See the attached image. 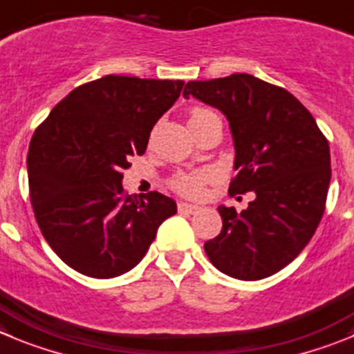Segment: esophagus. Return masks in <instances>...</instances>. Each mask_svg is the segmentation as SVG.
Returning a JSON list of instances; mask_svg holds the SVG:
<instances>
[{"label":"esophagus","instance_id":"esophagus-1","mask_svg":"<svg viewBox=\"0 0 354 354\" xmlns=\"http://www.w3.org/2000/svg\"><path fill=\"white\" fill-rule=\"evenodd\" d=\"M199 206H194V204H188V203H178V211L185 214H196L199 211Z\"/></svg>","mask_w":354,"mask_h":354}]
</instances>
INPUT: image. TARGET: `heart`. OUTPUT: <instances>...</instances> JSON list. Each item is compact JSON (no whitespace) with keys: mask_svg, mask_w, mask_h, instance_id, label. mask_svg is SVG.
<instances>
[{"mask_svg":"<svg viewBox=\"0 0 354 354\" xmlns=\"http://www.w3.org/2000/svg\"><path fill=\"white\" fill-rule=\"evenodd\" d=\"M209 115L214 113L211 110H207V108H192L190 113H188V124H196V122L204 120ZM209 178L211 176L207 173H180L171 180V188L176 194H180V196L194 199V197H199L203 194L204 185L207 183Z\"/></svg>","mask_w":354,"mask_h":354,"instance_id":"heart-1","label":"heart"}]
</instances>
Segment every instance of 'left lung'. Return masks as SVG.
Instances as JSON below:
<instances>
[{"instance_id": "obj_1", "label": "left lung", "mask_w": 354, "mask_h": 354, "mask_svg": "<svg viewBox=\"0 0 354 354\" xmlns=\"http://www.w3.org/2000/svg\"><path fill=\"white\" fill-rule=\"evenodd\" d=\"M183 95L225 113L237 169L229 194H255L241 213L218 207L222 232L204 252L236 279L272 276L297 259L322 222L332 176L328 140L295 95L248 73L188 82Z\"/></svg>"}]
</instances>
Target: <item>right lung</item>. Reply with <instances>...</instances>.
I'll list each match as a JSON object with an SVG mask.
<instances>
[{
  "instance_id": "right-lung-1",
  "label": "right lung",
  "mask_w": 354,
  "mask_h": 354,
  "mask_svg": "<svg viewBox=\"0 0 354 354\" xmlns=\"http://www.w3.org/2000/svg\"><path fill=\"white\" fill-rule=\"evenodd\" d=\"M185 82L106 77L69 92L36 127L28 153L29 197L43 237L85 276L108 279L136 267L176 203L129 196L122 171L143 155L158 118Z\"/></svg>"
}]
</instances>
